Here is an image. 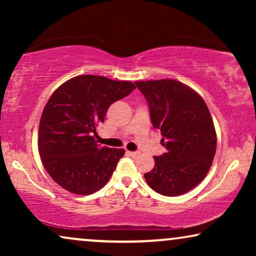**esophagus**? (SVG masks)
Masks as SVG:
<instances>
[{"mask_svg": "<svg viewBox=\"0 0 256 256\" xmlns=\"http://www.w3.org/2000/svg\"><path fill=\"white\" fill-rule=\"evenodd\" d=\"M128 152V155H130L132 157H138L140 156V152Z\"/></svg>", "mask_w": 256, "mask_h": 256, "instance_id": "obj_1", "label": "esophagus"}]
</instances>
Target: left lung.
Returning <instances> with one entry per match:
<instances>
[{"label": "left lung", "instance_id": "1", "mask_svg": "<svg viewBox=\"0 0 256 256\" xmlns=\"http://www.w3.org/2000/svg\"><path fill=\"white\" fill-rule=\"evenodd\" d=\"M148 101L152 127L162 135L166 152L155 156L144 174L154 191L168 197L183 194L200 183L214 158L216 134L205 101L174 79L136 82Z\"/></svg>", "mask_w": 256, "mask_h": 256}]
</instances>
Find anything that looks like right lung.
<instances>
[{
	"mask_svg": "<svg viewBox=\"0 0 256 256\" xmlns=\"http://www.w3.org/2000/svg\"><path fill=\"white\" fill-rule=\"evenodd\" d=\"M136 88L132 82L85 74L52 93L42 113L38 152L56 183L76 194H90L107 184L124 149L98 144L96 126L108 108Z\"/></svg>",
	"mask_w": 256,
	"mask_h": 256,
	"instance_id": "1",
	"label": "right lung"
}]
</instances>
